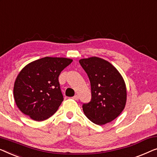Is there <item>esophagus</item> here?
Masks as SVG:
<instances>
[{
	"label": "esophagus",
	"instance_id": "1",
	"mask_svg": "<svg viewBox=\"0 0 157 157\" xmlns=\"http://www.w3.org/2000/svg\"><path fill=\"white\" fill-rule=\"evenodd\" d=\"M72 98L73 99V100H79V96L77 95V94H76V95H75L74 97H72Z\"/></svg>",
	"mask_w": 157,
	"mask_h": 157
}]
</instances>
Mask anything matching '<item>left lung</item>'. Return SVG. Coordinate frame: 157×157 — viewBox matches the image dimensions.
<instances>
[{
    "label": "left lung",
    "mask_w": 157,
    "mask_h": 157,
    "mask_svg": "<svg viewBox=\"0 0 157 157\" xmlns=\"http://www.w3.org/2000/svg\"><path fill=\"white\" fill-rule=\"evenodd\" d=\"M79 62L91 85V100L82 105L84 113L96 124L112 122L123 111L127 100L122 75L112 64L99 57L82 59Z\"/></svg>",
    "instance_id": "left-lung-1"
}]
</instances>
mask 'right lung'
Segmentation results:
<instances>
[{
    "label": "right lung",
    "instance_id": "1",
    "mask_svg": "<svg viewBox=\"0 0 157 157\" xmlns=\"http://www.w3.org/2000/svg\"><path fill=\"white\" fill-rule=\"evenodd\" d=\"M72 62L64 57H45L26 65L17 75L13 89L19 109L35 121L53 115L63 101L59 75Z\"/></svg>",
    "mask_w": 157,
    "mask_h": 157
}]
</instances>
